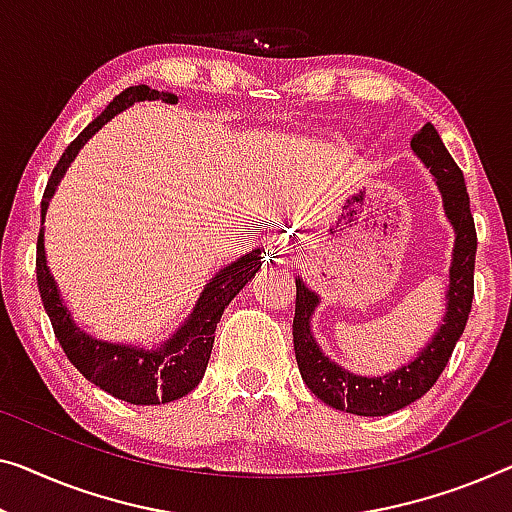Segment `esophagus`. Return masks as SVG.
I'll return each mask as SVG.
<instances>
[{"label":"esophagus","mask_w":512,"mask_h":512,"mask_svg":"<svg viewBox=\"0 0 512 512\" xmlns=\"http://www.w3.org/2000/svg\"><path fill=\"white\" fill-rule=\"evenodd\" d=\"M266 253H269L271 259H276V262H282V259L292 255V243L285 236H273V239L266 241Z\"/></svg>","instance_id":"obj_1"}]
</instances>
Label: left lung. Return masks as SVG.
I'll use <instances>...</instances> for the list:
<instances>
[{
  "label": "left lung",
  "instance_id": "8db88e82",
  "mask_svg": "<svg viewBox=\"0 0 512 512\" xmlns=\"http://www.w3.org/2000/svg\"><path fill=\"white\" fill-rule=\"evenodd\" d=\"M411 149L437 179L444 197L448 218L455 227V253L451 266V287H448V312L439 333L434 335L418 358L409 365L384 377H356L338 368L322 352L310 333V315L319 299L301 280H296V310H294V354L301 377L319 400L333 409L349 411L356 416H388L430 391L444 372L448 358L469 322L471 303H474V266L478 236L474 216L469 207V193L464 174L448 154L439 133L432 124H425L411 137Z\"/></svg>",
  "mask_w": 512,
  "mask_h": 512
}]
</instances>
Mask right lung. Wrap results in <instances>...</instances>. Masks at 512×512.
<instances>
[{
    "mask_svg": "<svg viewBox=\"0 0 512 512\" xmlns=\"http://www.w3.org/2000/svg\"><path fill=\"white\" fill-rule=\"evenodd\" d=\"M160 101L177 103L174 94H160L147 85H135L114 96V101L105 108L91 124L82 131L75 140L68 144L64 154L57 160L55 170H52L48 186H45L41 200V223L48 211V202L55 193L59 179L64 177L66 167L71 165L75 154L82 149L91 135L98 128L108 124V121L126 110L128 105L137 101ZM262 266L259 250H253L239 262L225 266L223 271L213 278L197 301L193 315L186 324L181 326L179 333L172 340H167L163 347L156 352H144V349L124 347V345H108V342L94 340L82 333L78 326L71 322L68 310L59 299L57 285L52 280L48 266H45V250H43V230L38 234L36 243V282L38 294H41L43 308L48 312L52 331L59 340L61 349L68 356L80 375L89 379L91 384L101 386L103 391L119 400L131 404H163L179 400L188 395L193 388L200 384L207 370L213 338H216V324L223 317V310L230 305L236 294L246 287V282L255 276Z\"/></svg>",
    "mask_w": 512,
    "mask_h": 512,
    "instance_id": "1",
    "label": "right lung"
}]
</instances>
